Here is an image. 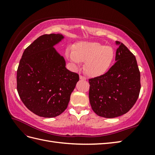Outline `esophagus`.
Here are the masks:
<instances>
[{"label":"esophagus","mask_w":155,"mask_h":155,"mask_svg":"<svg viewBox=\"0 0 155 155\" xmlns=\"http://www.w3.org/2000/svg\"><path fill=\"white\" fill-rule=\"evenodd\" d=\"M80 79L81 80H83V81H85L86 80V78H85L84 76H83V75H80Z\"/></svg>","instance_id":"34e87169"}]
</instances>
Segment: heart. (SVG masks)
<instances>
[{
    "label": "heart",
    "mask_w": 155,
    "mask_h": 155,
    "mask_svg": "<svg viewBox=\"0 0 155 155\" xmlns=\"http://www.w3.org/2000/svg\"><path fill=\"white\" fill-rule=\"evenodd\" d=\"M69 58L77 64L85 62L84 70L91 77L104 74L113 64L115 52L110 46L97 42H80L73 51H68Z\"/></svg>",
    "instance_id": "heart-1"
}]
</instances>
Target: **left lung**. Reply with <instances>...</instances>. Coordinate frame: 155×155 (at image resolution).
Listing matches in <instances>:
<instances>
[{
  "instance_id": "obj_1",
  "label": "left lung",
  "mask_w": 155,
  "mask_h": 155,
  "mask_svg": "<svg viewBox=\"0 0 155 155\" xmlns=\"http://www.w3.org/2000/svg\"><path fill=\"white\" fill-rule=\"evenodd\" d=\"M116 62L106 73L88 79L92 109L104 118H115L130 110L140 90V74L134 55L117 41Z\"/></svg>"
}]
</instances>
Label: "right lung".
I'll return each instance as SVG.
<instances>
[{
    "label": "right lung",
    "instance_id": "1",
    "mask_svg": "<svg viewBox=\"0 0 155 155\" xmlns=\"http://www.w3.org/2000/svg\"><path fill=\"white\" fill-rule=\"evenodd\" d=\"M60 34L43 35L31 44L20 61L16 88L28 110L39 117H57L65 110L79 76L65 67L64 58L53 46Z\"/></svg>",
    "mask_w": 155,
    "mask_h": 155
}]
</instances>
